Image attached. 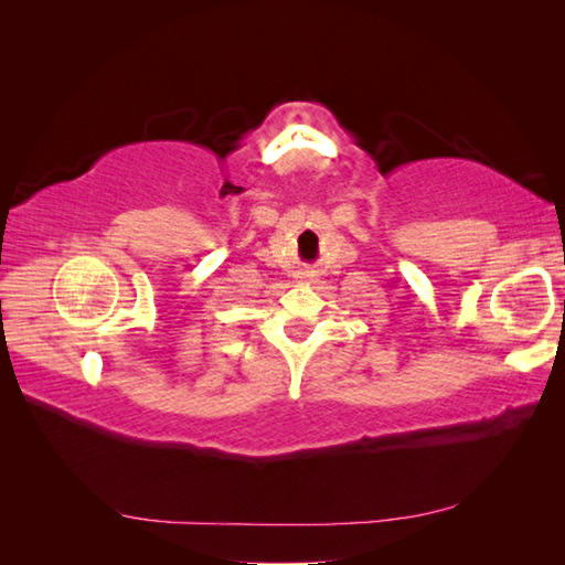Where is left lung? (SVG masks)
Returning <instances> with one entry per match:
<instances>
[{"mask_svg":"<svg viewBox=\"0 0 565 565\" xmlns=\"http://www.w3.org/2000/svg\"><path fill=\"white\" fill-rule=\"evenodd\" d=\"M563 313H565V306H563Z\"/></svg>","mask_w":565,"mask_h":565,"instance_id":"8db88e82","label":"left lung"}]
</instances>
